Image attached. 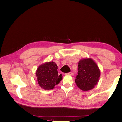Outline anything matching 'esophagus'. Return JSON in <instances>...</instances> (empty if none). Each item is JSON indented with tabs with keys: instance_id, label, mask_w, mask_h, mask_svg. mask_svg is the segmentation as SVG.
<instances>
[{
	"instance_id": "esophagus-1",
	"label": "esophagus",
	"mask_w": 122,
	"mask_h": 122,
	"mask_svg": "<svg viewBox=\"0 0 122 122\" xmlns=\"http://www.w3.org/2000/svg\"><path fill=\"white\" fill-rule=\"evenodd\" d=\"M72 74H73V73H72V72H69V73H66L65 74H66V75H72Z\"/></svg>"
}]
</instances>
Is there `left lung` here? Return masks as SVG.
Listing matches in <instances>:
<instances>
[{"instance_id": "obj_1", "label": "left lung", "mask_w": 122, "mask_h": 122, "mask_svg": "<svg viewBox=\"0 0 122 122\" xmlns=\"http://www.w3.org/2000/svg\"><path fill=\"white\" fill-rule=\"evenodd\" d=\"M78 70L75 80L77 86L83 91L93 89L100 76V71L97 64L91 58L81 59L78 62Z\"/></svg>"}]
</instances>
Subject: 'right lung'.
Wrapping results in <instances>:
<instances>
[{"mask_svg":"<svg viewBox=\"0 0 122 122\" xmlns=\"http://www.w3.org/2000/svg\"><path fill=\"white\" fill-rule=\"evenodd\" d=\"M36 74L39 86L46 90L53 89L62 79V75L58 73L57 65L53 61L46 62L39 66Z\"/></svg>","mask_w":122,"mask_h":122,"instance_id":"obj_1","label":"right lung"}]
</instances>
